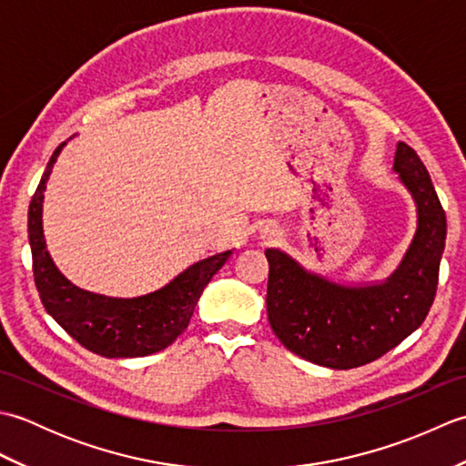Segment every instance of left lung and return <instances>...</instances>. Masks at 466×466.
Instances as JSON below:
<instances>
[{"mask_svg":"<svg viewBox=\"0 0 466 466\" xmlns=\"http://www.w3.org/2000/svg\"><path fill=\"white\" fill-rule=\"evenodd\" d=\"M392 170L417 206V232L389 279L342 284L306 270L290 254L266 250V309L274 334L304 360L346 370L399 346L427 319L439 284L447 216L417 152L397 144Z\"/></svg>","mask_w":466,"mask_h":466,"instance_id":"1","label":"left lung"}]
</instances>
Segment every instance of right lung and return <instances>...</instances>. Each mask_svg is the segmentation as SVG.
<instances>
[{
	"mask_svg": "<svg viewBox=\"0 0 466 466\" xmlns=\"http://www.w3.org/2000/svg\"><path fill=\"white\" fill-rule=\"evenodd\" d=\"M64 144L56 147L27 212L34 279L47 314L80 342L106 359H136L164 350L180 336L194 314L206 284L230 258L232 250L187 266L162 289L134 299H116L84 290L59 272L44 236V192Z\"/></svg>",
	"mask_w": 466,
	"mask_h": 466,
	"instance_id": "1",
	"label": "right lung"
}]
</instances>
